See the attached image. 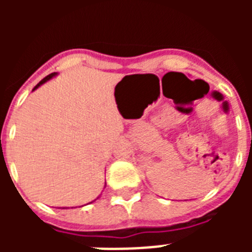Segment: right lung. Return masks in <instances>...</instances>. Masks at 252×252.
Listing matches in <instances>:
<instances>
[{
	"mask_svg": "<svg viewBox=\"0 0 252 252\" xmlns=\"http://www.w3.org/2000/svg\"><path fill=\"white\" fill-rule=\"evenodd\" d=\"M55 75H57V73H51V74L46 75V77H45V78H44L43 81H40V82H39V83H37V84H36V86H35V87H34V90H32V91L37 90V88H39V87H40V86H41V84H44V83H45V82L50 81L51 78H54V77H55ZM94 201H95V199H94ZM91 203H92V202H91Z\"/></svg>",
	"mask_w": 252,
	"mask_h": 252,
	"instance_id": "obj_1",
	"label": "right lung"
}]
</instances>
